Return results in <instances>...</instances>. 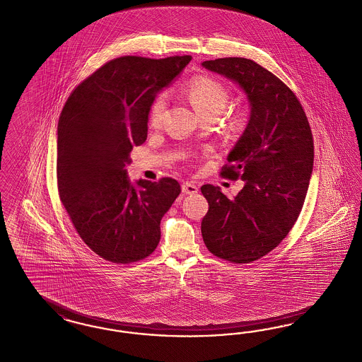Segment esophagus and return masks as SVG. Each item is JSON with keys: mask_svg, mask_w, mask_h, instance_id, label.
I'll use <instances>...</instances> for the list:
<instances>
[{"mask_svg": "<svg viewBox=\"0 0 362 362\" xmlns=\"http://www.w3.org/2000/svg\"><path fill=\"white\" fill-rule=\"evenodd\" d=\"M182 191H183L185 194L191 195V194H197V192H198V187H197V185H194L192 182H186V183L182 185Z\"/></svg>", "mask_w": 362, "mask_h": 362, "instance_id": "obj_1", "label": "esophagus"}]
</instances>
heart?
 Wrapping results in <instances>:
<instances>
[{"mask_svg": "<svg viewBox=\"0 0 362 362\" xmlns=\"http://www.w3.org/2000/svg\"><path fill=\"white\" fill-rule=\"evenodd\" d=\"M187 95L199 116H209V115L219 116L223 112L229 98L226 88L221 83L209 78L194 79L188 85ZM165 106H167V95L160 94L151 107L149 118L153 125H158L161 121L163 115L165 112Z\"/></svg>", "mask_w": 362, "mask_h": 362, "instance_id": "1", "label": "heart"}]
</instances>
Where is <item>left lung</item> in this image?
Segmentation results:
<instances>
[{
	"label": "left lung",
	"mask_w": 362,
	"mask_h": 362,
	"mask_svg": "<svg viewBox=\"0 0 362 362\" xmlns=\"http://www.w3.org/2000/svg\"><path fill=\"white\" fill-rule=\"evenodd\" d=\"M203 67L233 81L245 93L249 119L221 175L244 180L229 199L203 185L209 211L202 237L217 257L259 260L288 234L303 207L313 173L314 143L303 107L276 75L245 58L206 60Z\"/></svg>",
	"instance_id": "left-lung-1"
}]
</instances>
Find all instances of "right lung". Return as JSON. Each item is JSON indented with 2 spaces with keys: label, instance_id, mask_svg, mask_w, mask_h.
<instances>
[{
  "label": "right lung",
  "instance_id": "1",
  "mask_svg": "<svg viewBox=\"0 0 362 362\" xmlns=\"http://www.w3.org/2000/svg\"><path fill=\"white\" fill-rule=\"evenodd\" d=\"M191 60L113 59L76 87L58 124L60 201L81 238L100 257L129 264L159 244L160 221L180 194L173 177L130 182L125 165L148 134L158 93Z\"/></svg>",
  "mask_w": 362,
  "mask_h": 362
}]
</instances>
